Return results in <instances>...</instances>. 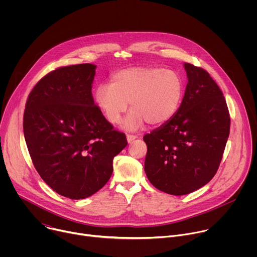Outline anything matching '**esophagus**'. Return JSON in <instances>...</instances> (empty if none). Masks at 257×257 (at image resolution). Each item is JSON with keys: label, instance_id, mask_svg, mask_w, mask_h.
Instances as JSON below:
<instances>
[{"label": "esophagus", "instance_id": "34e87169", "mask_svg": "<svg viewBox=\"0 0 257 257\" xmlns=\"http://www.w3.org/2000/svg\"><path fill=\"white\" fill-rule=\"evenodd\" d=\"M137 138V136L136 135H131V134H128L127 135V141H128V143H131L133 140H135Z\"/></svg>", "mask_w": 257, "mask_h": 257}]
</instances>
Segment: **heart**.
I'll return each mask as SVG.
<instances>
[{"instance_id": "obj_1", "label": "heart", "mask_w": 257, "mask_h": 257, "mask_svg": "<svg viewBox=\"0 0 257 257\" xmlns=\"http://www.w3.org/2000/svg\"><path fill=\"white\" fill-rule=\"evenodd\" d=\"M184 83L178 72L157 67H133L121 70L101 83L93 92V101L107 122L119 124L127 111H133L124 122L127 130H137L144 122L157 126L169 121L178 111Z\"/></svg>"}]
</instances>
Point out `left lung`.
<instances>
[{"label": "left lung", "instance_id": "1", "mask_svg": "<svg viewBox=\"0 0 257 257\" xmlns=\"http://www.w3.org/2000/svg\"><path fill=\"white\" fill-rule=\"evenodd\" d=\"M188 83L177 113L143 136L144 171L152 184L185 195L215 175L230 133V114L222 90L208 73L185 63Z\"/></svg>", "mask_w": 257, "mask_h": 257}]
</instances>
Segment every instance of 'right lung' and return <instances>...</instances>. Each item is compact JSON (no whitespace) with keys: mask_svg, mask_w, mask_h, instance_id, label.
I'll use <instances>...</instances> for the list:
<instances>
[{"mask_svg":"<svg viewBox=\"0 0 257 257\" xmlns=\"http://www.w3.org/2000/svg\"><path fill=\"white\" fill-rule=\"evenodd\" d=\"M95 65L60 67L28 95L23 131L33 166L47 184L70 199L97 192L111 178L114 158L127 145L94 104Z\"/></svg>","mask_w":257,"mask_h":257,"instance_id":"obj_1","label":"right lung"}]
</instances>
